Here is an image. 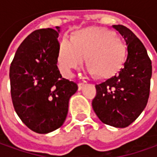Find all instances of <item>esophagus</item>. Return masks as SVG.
<instances>
[{
    "mask_svg": "<svg viewBox=\"0 0 157 157\" xmlns=\"http://www.w3.org/2000/svg\"><path fill=\"white\" fill-rule=\"evenodd\" d=\"M84 86H85V83H79L78 84V90H82V89H83Z\"/></svg>",
    "mask_w": 157,
    "mask_h": 157,
    "instance_id": "34e87169",
    "label": "esophagus"
}]
</instances>
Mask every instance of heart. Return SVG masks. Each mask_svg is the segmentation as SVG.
Segmentation results:
<instances>
[{
    "instance_id": "b5f03b06",
    "label": "heart",
    "mask_w": 157,
    "mask_h": 157,
    "mask_svg": "<svg viewBox=\"0 0 157 157\" xmlns=\"http://www.w3.org/2000/svg\"><path fill=\"white\" fill-rule=\"evenodd\" d=\"M126 54V46L112 31L103 28H89L75 32L72 41L62 40L58 64L62 74L69 77L73 69L82 66L87 57L89 73L107 78L120 70Z\"/></svg>"
}]
</instances>
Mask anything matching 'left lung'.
Returning a JSON list of instances; mask_svg holds the SVG:
<instances>
[{
    "mask_svg": "<svg viewBox=\"0 0 157 157\" xmlns=\"http://www.w3.org/2000/svg\"><path fill=\"white\" fill-rule=\"evenodd\" d=\"M128 45V56L118 74L95 85L93 109L103 123L116 128L130 125L141 115L149 96L152 65L136 35L122 25H113Z\"/></svg>",
    "mask_w": 157,
    "mask_h": 157,
    "instance_id": "1",
    "label": "left lung"
}]
</instances>
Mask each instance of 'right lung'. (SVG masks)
Masks as SVG:
<instances>
[{
    "instance_id": "obj_1",
    "label": "right lung",
    "mask_w": 157,
    "mask_h": 157,
    "mask_svg": "<svg viewBox=\"0 0 157 157\" xmlns=\"http://www.w3.org/2000/svg\"><path fill=\"white\" fill-rule=\"evenodd\" d=\"M60 28L31 33L21 42L9 69L11 98L21 122L47 134L62 126L77 84L62 78L57 67Z\"/></svg>"
}]
</instances>
